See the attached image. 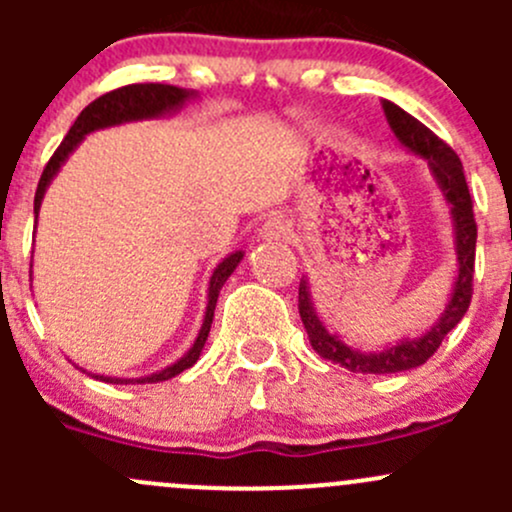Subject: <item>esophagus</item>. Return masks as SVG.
<instances>
[{"label":"esophagus","mask_w":512,"mask_h":512,"mask_svg":"<svg viewBox=\"0 0 512 512\" xmlns=\"http://www.w3.org/2000/svg\"><path fill=\"white\" fill-rule=\"evenodd\" d=\"M262 240H287L292 235V223L282 213L270 215L260 227Z\"/></svg>","instance_id":"obj_1"}]
</instances>
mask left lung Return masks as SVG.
I'll list each match as a JSON object with an SVG mask.
<instances>
[{"instance_id": "left-lung-1", "label": "left lung", "mask_w": 512, "mask_h": 512, "mask_svg": "<svg viewBox=\"0 0 512 512\" xmlns=\"http://www.w3.org/2000/svg\"><path fill=\"white\" fill-rule=\"evenodd\" d=\"M386 121H389L394 136L404 143L409 151L418 153L421 158L428 160L433 178L441 185L443 195L451 203L453 225H456V252H458V277L456 287H453L451 302H448L446 312L441 314L436 327L426 332L423 337L414 342H401L396 347L384 349L376 354L356 352L347 347L339 337L329 334L319 322L317 312H314L312 302H309L307 282H299V317H302L304 329L309 334V344L319 356L334 361V364L344 366V369L354 371V374H396V371H409L416 366L426 364L446 334L456 327L463 319V314L471 307L473 297V272H476V237L478 225L476 215H473V198L468 190L466 175H463L461 158L456 156L448 143H443L431 128L423 126L414 116L399 108L396 103L384 101Z\"/></svg>"}]
</instances>
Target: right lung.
I'll return each instance as SVG.
<instances>
[{"label": "right lung", "instance_id": "add662e5", "mask_svg": "<svg viewBox=\"0 0 512 512\" xmlns=\"http://www.w3.org/2000/svg\"><path fill=\"white\" fill-rule=\"evenodd\" d=\"M190 96H193L190 91L178 89V86H168V84H128V86H121V89H113L108 91V94L98 96L96 101H91L89 106L79 113L74 126L69 128L66 138L61 141V146L56 148L54 156H51L49 163H46L44 173H41L39 178V188H36V195H34V215L39 213V205H41V198H44L46 185L51 183V178H54L56 170L61 168V163L69 158V153L84 141L86 133L96 131V128L116 126V123H123V121H141V118L163 116V113L175 111L178 106H183ZM240 260H242V252H232V255H227L225 260L215 267L213 277H210V289H208V312H205L203 329H200L193 349H190L183 359L175 361L173 366H168V369L146 376V379H138V384H158V381H168L173 379V376H178L180 371L190 369V366L198 361V356L205 347V339H208L210 334V324H213V314H215V304H218L220 289H223L227 277L232 275V270H235ZM101 379L111 381V384H128V381L123 379H108V376H101Z\"/></svg>", "mask_w": 512, "mask_h": 512}]
</instances>
